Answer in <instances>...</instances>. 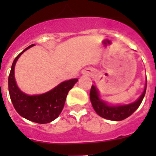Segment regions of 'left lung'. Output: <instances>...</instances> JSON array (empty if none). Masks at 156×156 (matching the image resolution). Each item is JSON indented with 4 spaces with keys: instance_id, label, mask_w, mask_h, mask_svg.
I'll return each instance as SVG.
<instances>
[{
    "instance_id": "1",
    "label": "left lung",
    "mask_w": 156,
    "mask_h": 156,
    "mask_svg": "<svg viewBox=\"0 0 156 156\" xmlns=\"http://www.w3.org/2000/svg\"><path fill=\"white\" fill-rule=\"evenodd\" d=\"M146 89L147 82L144 86V92L136 101L129 104L112 105L102 100L97 87L94 85H92L90 93V98L94 110L99 116L112 121H121L132 115L140 107L146 93Z\"/></svg>"
}]
</instances>
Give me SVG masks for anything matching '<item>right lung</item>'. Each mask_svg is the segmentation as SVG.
<instances>
[{
  "label": "right lung",
  "instance_id": "obj_1",
  "mask_svg": "<svg viewBox=\"0 0 156 156\" xmlns=\"http://www.w3.org/2000/svg\"><path fill=\"white\" fill-rule=\"evenodd\" d=\"M34 45H35L33 44L24 49L13 61L9 76V92L15 110L21 116L37 123H48L59 116L65 105L68 92L78 79L73 78L64 81L41 94L30 95L21 91L15 80V65L21 54Z\"/></svg>",
  "mask_w": 156,
  "mask_h": 156
}]
</instances>
